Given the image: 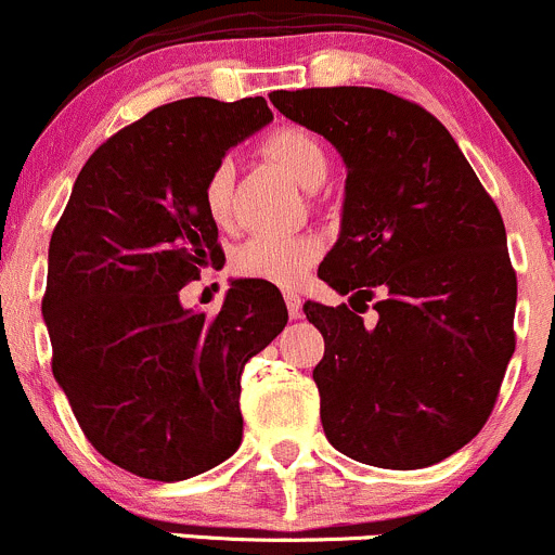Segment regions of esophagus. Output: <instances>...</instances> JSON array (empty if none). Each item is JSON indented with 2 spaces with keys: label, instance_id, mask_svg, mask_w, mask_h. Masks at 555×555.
I'll return each instance as SVG.
<instances>
[{
  "label": "esophagus",
  "instance_id": "1",
  "mask_svg": "<svg viewBox=\"0 0 555 555\" xmlns=\"http://www.w3.org/2000/svg\"><path fill=\"white\" fill-rule=\"evenodd\" d=\"M285 307H288L291 318L301 315V296L296 291H285Z\"/></svg>",
  "mask_w": 555,
  "mask_h": 555
}]
</instances>
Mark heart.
Segmentation results:
<instances>
[{
    "instance_id": "b5f03b06",
    "label": "heart",
    "mask_w": 555,
    "mask_h": 555,
    "mask_svg": "<svg viewBox=\"0 0 555 555\" xmlns=\"http://www.w3.org/2000/svg\"><path fill=\"white\" fill-rule=\"evenodd\" d=\"M264 153L270 162H275L294 183L301 189H318L328 172V156L323 142L315 134L299 126H283L272 131L264 140ZM232 162L216 164L205 183V207L212 223L227 227L232 218ZM321 256V243L307 234L296 237H272L259 234L248 243L240 245L232 256V267L237 275L264 280L275 285H294L310 272Z\"/></svg>"
}]
</instances>
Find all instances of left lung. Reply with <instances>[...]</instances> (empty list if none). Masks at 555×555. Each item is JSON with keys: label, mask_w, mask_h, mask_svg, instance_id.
Returning <instances> with one entry per match:
<instances>
[{"label": "left lung", "mask_w": 555, "mask_h": 555, "mask_svg": "<svg viewBox=\"0 0 555 555\" xmlns=\"http://www.w3.org/2000/svg\"><path fill=\"white\" fill-rule=\"evenodd\" d=\"M270 99L348 167L318 278L350 307L305 305L326 343L312 370L326 440L383 469L442 462L482 429L515 350L518 280L499 207L421 104L364 86ZM356 300L376 301L375 327Z\"/></svg>", "instance_id": "1"}]
</instances>
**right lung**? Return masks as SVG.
Masks as SVG:
<instances>
[{"instance_id":"add662e5","label":"right lung","mask_w":555,"mask_h":555,"mask_svg":"<svg viewBox=\"0 0 555 555\" xmlns=\"http://www.w3.org/2000/svg\"><path fill=\"white\" fill-rule=\"evenodd\" d=\"M270 120L264 96L162 104L93 151L53 229V377L91 446L131 475L185 480L243 442L240 377L283 332V296L234 280L207 318L180 305V288L223 261L207 178Z\"/></svg>"}]
</instances>
